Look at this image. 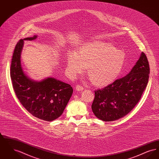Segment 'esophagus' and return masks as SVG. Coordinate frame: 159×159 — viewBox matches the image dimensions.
Returning a JSON list of instances; mask_svg holds the SVG:
<instances>
[{"instance_id":"34e87169","label":"esophagus","mask_w":159,"mask_h":159,"mask_svg":"<svg viewBox=\"0 0 159 159\" xmlns=\"http://www.w3.org/2000/svg\"><path fill=\"white\" fill-rule=\"evenodd\" d=\"M76 89L77 91H83L84 88L80 84H77L76 86Z\"/></svg>"}]
</instances>
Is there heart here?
<instances>
[{
	"label": "heart",
	"mask_w": 159,
	"mask_h": 159,
	"mask_svg": "<svg viewBox=\"0 0 159 159\" xmlns=\"http://www.w3.org/2000/svg\"><path fill=\"white\" fill-rule=\"evenodd\" d=\"M125 59V53L113 45L95 41L84 44L76 52H69L67 66L73 76L84 73L88 66V75L94 85L104 87L113 83L119 76Z\"/></svg>",
	"instance_id": "b5f03b06"
}]
</instances>
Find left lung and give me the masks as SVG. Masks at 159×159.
<instances>
[{"mask_svg":"<svg viewBox=\"0 0 159 159\" xmlns=\"http://www.w3.org/2000/svg\"><path fill=\"white\" fill-rule=\"evenodd\" d=\"M150 67L144 52L126 76L95 91L92 110L101 120H117L125 116L139 102L148 82Z\"/></svg>","mask_w":159,"mask_h":159,"instance_id":"8db88e82","label":"left lung"}]
</instances>
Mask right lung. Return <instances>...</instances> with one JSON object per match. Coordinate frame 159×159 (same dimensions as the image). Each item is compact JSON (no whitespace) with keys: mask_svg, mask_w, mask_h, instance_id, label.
<instances>
[{"mask_svg":"<svg viewBox=\"0 0 159 159\" xmlns=\"http://www.w3.org/2000/svg\"><path fill=\"white\" fill-rule=\"evenodd\" d=\"M21 39L15 46L11 66V78L15 94L23 107L33 116L45 121H53L62 114L71 97L73 89L70 84L53 77L35 81L23 70L21 55L24 40Z\"/></svg>","mask_w":159,"mask_h":159,"instance_id":"add662e5","label":"right lung"}]
</instances>
